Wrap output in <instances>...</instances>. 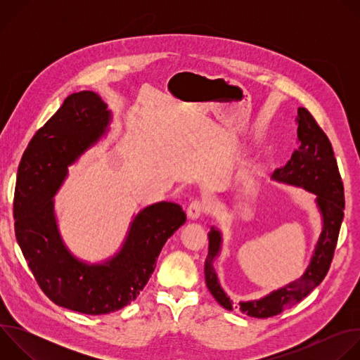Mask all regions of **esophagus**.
I'll return each instance as SVG.
<instances>
[{
	"mask_svg": "<svg viewBox=\"0 0 360 360\" xmlns=\"http://www.w3.org/2000/svg\"><path fill=\"white\" fill-rule=\"evenodd\" d=\"M207 211H208V205L205 203L203 200H192V202L189 203L188 210H186V214H188V217H189L191 219L196 221V219H199Z\"/></svg>",
	"mask_w": 360,
	"mask_h": 360,
	"instance_id": "esophagus-1",
	"label": "esophagus"
}]
</instances>
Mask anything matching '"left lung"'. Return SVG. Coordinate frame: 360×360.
<instances>
[{
  "instance_id": "1",
  "label": "left lung",
  "mask_w": 360,
  "mask_h": 360,
  "mask_svg": "<svg viewBox=\"0 0 360 360\" xmlns=\"http://www.w3.org/2000/svg\"><path fill=\"white\" fill-rule=\"evenodd\" d=\"M297 148L290 160L276 169L271 179L279 184L302 188L315 195V205L321 215L322 229L312 252L309 265L300 278L252 300H240L238 306L222 289L215 271V261L222 250V232L212 226L208 238L210 248L205 261V281L217 302L228 311L239 307L240 312L252 318H271L296 304L309 295L326 276L336 248L343 221L345 195L332 143L306 108H297Z\"/></svg>"
}]
</instances>
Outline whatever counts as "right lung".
I'll use <instances>...</instances> for the list:
<instances>
[{
	"mask_svg": "<svg viewBox=\"0 0 360 360\" xmlns=\"http://www.w3.org/2000/svg\"><path fill=\"white\" fill-rule=\"evenodd\" d=\"M112 112L92 91L70 95L31 139L17 175L15 236L42 292L85 315L117 312L148 283L162 246L186 221L178 203L155 202L132 217L120 249L101 262L79 259L65 245L54 196L68 167L110 132Z\"/></svg>",
	"mask_w": 360,
	"mask_h": 360,
	"instance_id": "1",
	"label": "right lung"
}]
</instances>
